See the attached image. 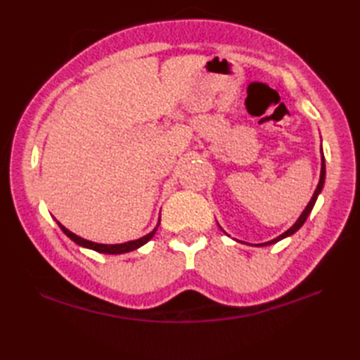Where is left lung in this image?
Segmentation results:
<instances>
[{
    "label": "left lung",
    "mask_w": 360,
    "mask_h": 360,
    "mask_svg": "<svg viewBox=\"0 0 360 360\" xmlns=\"http://www.w3.org/2000/svg\"><path fill=\"white\" fill-rule=\"evenodd\" d=\"M325 174H326V168H325V158H323V151H322V170H320V181H319V184H317V188H316L314 195H312V198H311V201L308 202L307 207H304V210L302 212V215L298 217V219L295 221L294 226H290L285 233H281L280 236H277V238H274V240H271V241H266V243H262V244H255V246H269V244L278 243L280 240L288 238V236L294 235V233L298 231V229H300V227L304 224V221H307V218L309 217V213H311L312 207H314V204H316V201H317L319 195L322 193V188H323V186H325ZM221 231H223V229H221Z\"/></svg>",
    "instance_id": "left-lung-1"
}]
</instances>
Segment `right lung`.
Masks as SVG:
<instances>
[{
	"mask_svg": "<svg viewBox=\"0 0 360 360\" xmlns=\"http://www.w3.org/2000/svg\"><path fill=\"white\" fill-rule=\"evenodd\" d=\"M56 221H57V219H56ZM159 223H160V217H159ZM159 223L156 224V227L153 229V231H151L150 233L142 236V238H139V240H133V241H127V243H120V244H101V243H94V241H89V240L82 238V236L72 233L71 231H68V229H66L62 223H58V221H57V224H58L60 229H62L63 233H65L66 236H70V238H71L75 244H79V246H82V248H86V249H93V250H96V252H101V254H110V255L127 254V252L136 250V249H139L141 246H143V244H147V243L153 238V235L156 233L158 227H159Z\"/></svg>",
	"mask_w": 360,
	"mask_h": 360,
	"instance_id": "1",
	"label": "right lung"
}]
</instances>
